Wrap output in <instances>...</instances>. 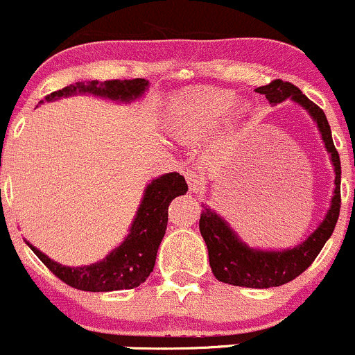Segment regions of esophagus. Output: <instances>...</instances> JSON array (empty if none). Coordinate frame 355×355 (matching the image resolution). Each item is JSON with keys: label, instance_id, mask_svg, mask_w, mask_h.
Here are the masks:
<instances>
[{"label": "esophagus", "instance_id": "esophagus-1", "mask_svg": "<svg viewBox=\"0 0 355 355\" xmlns=\"http://www.w3.org/2000/svg\"><path fill=\"white\" fill-rule=\"evenodd\" d=\"M186 181H188V188L191 193H200L205 186V179L200 176L198 173H193V171H188L184 174Z\"/></svg>", "mask_w": 355, "mask_h": 355}]
</instances>
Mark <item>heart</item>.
I'll use <instances>...</instances> for the list:
<instances>
[{
  "instance_id": "obj_1",
  "label": "heart",
  "mask_w": 355,
  "mask_h": 355,
  "mask_svg": "<svg viewBox=\"0 0 355 355\" xmlns=\"http://www.w3.org/2000/svg\"><path fill=\"white\" fill-rule=\"evenodd\" d=\"M232 90L198 87L181 97L174 98L167 114V124L174 135L182 138L198 137L227 119L225 131L232 133L236 128L250 119L251 107L248 102H239Z\"/></svg>"
}]
</instances>
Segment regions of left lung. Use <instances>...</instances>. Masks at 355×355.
<instances>
[{"instance_id": "1", "label": "left lung", "mask_w": 355, "mask_h": 355, "mask_svg": "<svg viewBox=\"0 0 355 355\" xmlns=\"http://www.w3.org/2000/svg\"><path fill=\"white\" fill-rule=\"evenodd\" d=\"M257 92L263 94L272 105L282 104L287 98H291L311 116L320 130L324 148L330 153L335 173L334 196H331L330 208L324 218L302 243L287 250H257V248L248 246L220 214L203 203L200 232L207 244L208 259H210L215 279L237 287L268 288L284 286L301 275L320 254L324 243L330 239L338 220V214H340L342 169L340 157L334 145L327 116L297 87L282 80H273L268 85L259 87Z\"/></svg>"}]
</instances>
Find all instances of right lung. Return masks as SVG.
<instances>
[{
  "instance_id": "1",
  "label": "right lung",
  "mask_w": 355,
  "mask_h": 355,
  "mask_svg": "<svg viewBox=\"0 0 355 355\" xmlns=\"http://www.w3.org/2000/svg\"><path fill=\"white\" fill-rule=\"evenodd\" d=\"M148 89V80H109V82H78L68 85L58 92L49 94L47 102L58 101L61 97H71L76 94L102 97L119 104H131L144 97ZM44 101H41L42 104ZM188 191L184 178L179 173L162 174L152 179L144 191L140 207L128 236L118 248L111 251L101 261L83 266H67L51 259L41 250L31 244L27 246L37 254L44 265L68 286L89 292H111L135 288L144 284L152 273L155 265L162 237L167 229V208L179 195Z\"/></svg>"
}]
</instances>
